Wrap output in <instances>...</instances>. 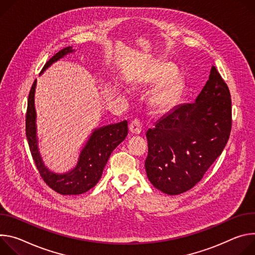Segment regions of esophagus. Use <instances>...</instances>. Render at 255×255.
<instances>
[{"instance_id":"esophagus-1","label":"esophagus","mask_w":255,"mask_h":255,"mask_svg":"<svg viewBox=\"0 0 255 255\" xmlns=\"http://www.w3.org/2000/svg\"><path fill=\"white\" fill-rule=\"evenodd\" d=\"M129 131L132 134H139L140 131H142V124H140L139 121L134 120L129 124Z\"/></svg>"}]
</instances>
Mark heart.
<instances>
[{"instance_id": "heart-1", "label": "heart", "mask_w": 255, "mask_h": 255, "mask_svg": "<svg viewBox=\"0 0 255 255\" xmlns=\"http://www.w3.org/2000/svg\"><path fill=\"white\" fill-rule=\"evenodd\" d=\"M174 73H175V70L173 67L165 65V66H161L154 73H152L149 79L150 81L157 83L173 76ZM178 89H179V81L175 78L168 79L155 91V93L151 97V105L154 108L159 110L168 108L173 103L176 97V94L178 92Z\"/></svg>"}]
</instances>
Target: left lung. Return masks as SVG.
<instances>
[{"instance_id": "8db88e82", "label": "left lung", "mask_w": 255, "mask_h": 255, "mask_svg": "<svg viewBox=\"0 0 255 255\" xmlns=\"http://www.w3.org/2000/svg\"><path fill=\"white\" fill-rule=\"evenodd\" d=\"M231 126L230 91L213 66L194 102L174 107L147 130L151 183L170 195L192 188L221 155Z\"/></svg>"}]
</instances>
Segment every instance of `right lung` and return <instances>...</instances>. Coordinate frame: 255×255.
I'll return each mask as SVG.
<instances>
[{
    "label": "right lung",
    "mask_w": 255,
    "mask_h": 255,
    "mask_svg": "<svg viewBox=\"0 0 255 255\" xmlns=\"http://www.w3.org/2000/svg\"><path fill=\"white\" fill-rule=\"evenodd\" d=\"M74 51L75 50L72 49V46H68L55 53L44 65L40 75L53 63ZM36 83L37 80L33 82L29 96H28L26 136L38 172L50 188L61 194L77 195L86 192L94 187L99 181L110 154L126 138L128 134V122L124 121L118 124L95 128L87 139L86 144L82 148L78 162L72 170L66 173L52 172L44 165L38 148L36 126L37 116L34 102Z\"/></svg>",
    "instance_id": "add662e5"
}]
</instances>
